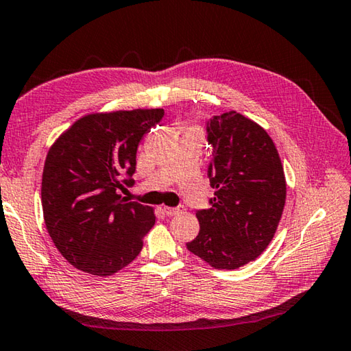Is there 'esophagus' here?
<instances>
[{"label": "esophagus", "instance_id": "obj_1", "mask_svg": "<svg viewBox=\"0 0 351 351\" xmlns=\"http://www.w3.org/2000/svg\"><path fill=\"white\" fill-rule=\"evenodd\" d=\"M163 212H165L168 217H174V215H178V213L184 212V207L183 206H178V207H163Z\"/></svg>", "mask_w": 351, "mask_h": 351}]
</instances>
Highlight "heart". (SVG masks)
I'll return each mask as SVG.
<instances>
[{
    "mask_svg": "<svg viewBox=\"0 0 351 351\" xmlns=\"http://www.w3.org/2000/svg\"><path fill=\"white\" fill-rule=\"evenodd\" d=\"M186 133H197V134H199V128L195 127V125H192L189 128H186Z\"/></svg>",
    "mask_w": 351,
    "mask_h": 351,
    "instance_id": "obj_1",
    "label": "heart"
}]
</instances>
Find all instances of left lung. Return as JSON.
Masks as SVG:
<instances>
[{
  "instance_id": "left-lung-1",
  "label": "left lung",
  "mask_w": 351,
  "mask_h": 351,
  "mask_svg": "<svg viewBox=\"0 0 351 351\" xmlns=\"http://www.w3.org/2000/svg\"><path fill=\"white\" fill-rule=\"evenodd\" d=\"M209 167L212 207L198 210L199 233L186 247L212 268L236 269L273 241L286 202L285 171L273 139L236 110L213 117Z\"/></svg>"
}]
</instances>
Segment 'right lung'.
Wrapping results in <instances>:
<instances>
[{
    "mask_svg": "<svg viewBox=\"0 0 351 351\" xmlns=\"http://www.w3.org/2000/svg\"><path fill=\"white\" fill-rule=\"evenodd\" d=\"M163 109L92 112L49 147L42 173V210L60 254L92 276L109 277L133 262L156 223L154 209L127 203L142 136Z\"/></svg>",
    "mask_w": 351,
    "mask_h": 351,
    "instance_id": "right-lung-1",
    "label": "right lung"
}]
</instances>
